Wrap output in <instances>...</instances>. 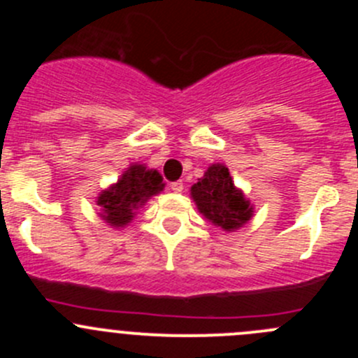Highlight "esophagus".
Here are the masks:
<instances>
[{"instance_id": "esophagus-1", "label": "esophagus", "mask_w": 358, "mask_h": 358, "mask_svg": "<svg viewBox=\"0 0 358 358\" xmlns=\"http://www.w3.org/2000/svg\"><path fill=\"white\" fill-rule=\"evenodd\" d=\"M169 189H171L173 192H182V190H183V183L182 182H173L171 185H169Z\"/></svg>"}]
</instances>
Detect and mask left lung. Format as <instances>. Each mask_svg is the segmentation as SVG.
<instances>
[{
    "mask_svg": "<svg viewBox=\"0 0 358 358\" xmlns=\"http://www.w3.org/2000/svg\"><path fill=\"white\" fill-rule=\"evenodd\" d=\"M197 208L209 222L225 230L239 229L252 215L243 192L234 187L229 168L213 164L190 189Z\"/></svg>",
    "mask_w": 358,
    "mask_h": 358,
    "instance_id": "obj_1",
    "label": "left lung"
}]
</instances>
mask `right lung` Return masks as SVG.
I'll return each mask as SVG.
<instances>
[{
    "label": "right lung",
    "mask_w": 358,
    "mask_h": 358,
    "mask_svg": "<svg viewBox=\"0 0 358 358\" xmlns=\"http://www.w3.org/2000/svg\"><path fill=\"white\" fill-rule=\"evenodd\" d=\"M164 183L156 169H147L142 164L129 166L119 182L106 192L100 194L99 206H102V218L115 227L131 222L135 209L149 197L161 192Z\"/></svg>",
    "instance_id": "right-lung-1"
}]
</instances>
